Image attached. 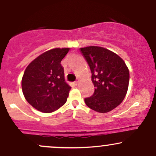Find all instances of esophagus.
Instances as JSON below:
<instances>
[{"label":"esophagus","mask_w":156,"mask_h":156,"mask_svg":"<svg viewBox=\"0 0 156 156\" xmlns=\"http://www.w3.org/2000/svg\"><path fill=\"white\" fill-rule=\"evenodd\" d=\"M78 81H79V79H77L76 81H74V83H75V85H78Z\"/></svg>","instance_id":"obj_1"}]
</instances>
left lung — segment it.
<instances>
[{"instance_id":"left-lung-1","label":"left lung","mask_w":156,"mask_h":156,"mask_svg":"<svg viewBox=\"0 0 156 156\" xmlns=\"http://www.w3.org/2000/svg\"><path fill=\"white\" fill-rule=\"evenodd\" d=\"M87 60L94 87V94L84 99L86 105L99 113H107L124 100L129 83V70L119 55L98 46L80 48Z\"/></svg>"}]
</instances>
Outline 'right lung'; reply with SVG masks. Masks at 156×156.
Returning <instances> with one entry per match:
<instances>
[{
    "label": "right lung",
    "instance_id": "1",
    "mask_svg": "<svg viewBox=\"0 0 156 156\" xmlns=\"http://www.w3.org/2000/svg\"><path fill=\"white\" fill-rule=\"evenodd\" d=\"M69 48L44 52L28 64L22 78L25 98L34 108L44 113L54 112L66 103L71 87L64 80L61 64Z\"/></svg>",
    "mask_w": 156,
    "mask_h": 156
}]
</instances>
